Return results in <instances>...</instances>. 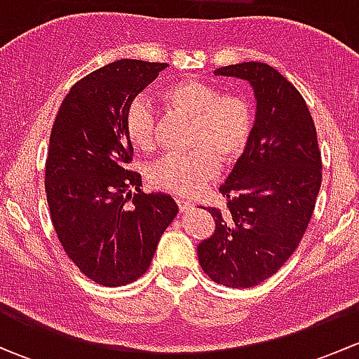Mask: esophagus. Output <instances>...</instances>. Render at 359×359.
<instances>
[{
	"mask_svg": "<svg viewBox=\"0 0 359 359\" xmlns=\"http://www.w3.org/2000/svg\"><path fill=\"white\" fill-rule=\"evenodd\" d=\"M177 206H179L180 212H189L194 205L191 201H186V200H177Z\"/></svg>",
	"mask_w": 359,
	"mask_h": 359,
	"instance_id": "34e87169",
	"label": "esophagus"
}]
</instances>
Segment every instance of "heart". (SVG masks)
Returning a JSON list of instances; mask_svg holds the SVG:
<instances>
[{"label":"heart","mask_w":359,"mask_h":359,"mask_svg":"<svg viewBox=\"0 0 359 359\" xmlns=\"http://www.w3.org/2000/svg\"><path fill=\"white\" fill-rule=\"evenodd\" d=\"M166 106L193 121L186 154H166L149 170L156 189L179 196L200 193L220 172V161L234 163L247 153L255 128V114L248 99L236 93H220L217 86L196 79L170 83L161 90ZM126 139L140 151L156 146V112L149 100L135 97L123 112Z\"/></svg>","instance_id":"b5f03b06"}]
</instances>
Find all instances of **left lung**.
<instances>
[{"label": "left lung", "instance_id": "left-lung-1", "mask_svg": "<svg viewBox=\"0 0 359 359\" xmlns=\"http://www.w3.org/2000/svg\"><path fill=\"white\" fill-rule=\"evenodd\" d=\"M215 74L248 81L257 114L247 153L220 186L227 208H208L215 231L198 245V259L215 283L250 288L299 247L320 193L321 153L306 100L276 69L243 62Z\"/></svg>", "mask_w": 359, "mask_h": 359}]
</instances>
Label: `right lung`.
I'll list each match as a JSON object with an SVG mask.
<instances>
[{
	"label": "right lung",
	"instance_id": "right-lung-1",
	"mask_svg": "<svg viewBox=\"0 0 359 359\" xmlns=\"http://www.w3.org/2000/svg\"><path fill=\"white\" fill-rule=\"evenodd\" d=\"M166 66L123 59L90 72L69 90L53 123L45 166L53 229L78 269L104 287L142 276L179 212L168 194L140 191L123 128L126 104Z\"/></svg>",
	"mask_w": 359,
	"mask_h": 359
}]
</instances>
